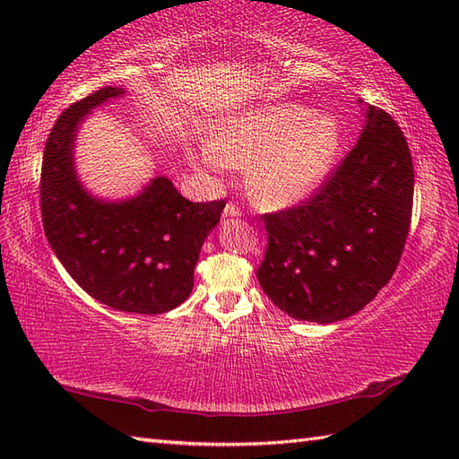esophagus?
Here are the masks:
<instances>
[{
    "instance_id": "1",
    "label": "esophagus",
    "mask_w": 459,
    "mask_h": 459,
    "mask_svg": "<svg viewBox=\"0 0 459 459\" xmlns=\"http://www.w3.org/2000/svg\"><path fill=\"white\" fill-rule=\"evenodd\" d=\"M232 217H240V209L235 207V204L229 203L227 207L222 211V219H232Z\"/></svg>"
}]
</instances>
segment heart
I'll return each mask as SVG.
<instances>
[{"mask_svg": "<svg viewBox=\"0 0 459 459\" xmlns=\"http://www.w3.org/2000/svg\"><path fill=\"white\" fill-rule=\"evenodd\" d=\"M214 168L247 165L258 203L288 209L307 201L329 178L341 152V126L331 114L276 102L224 122L207 143Z\"/></svg>", "mask_w": 459, "mask_h": 459, "instance_id": "obj_1", "label": "heart"}]
</instances>
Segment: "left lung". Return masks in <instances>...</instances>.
Listing matches in <instances>:
<instances>
[{
  "label": "left lung",
  "instance_id": "left-lung-1",
  "mask_svg": "<svg viewBox=\"0 0 459 459\" xmlns=\"http://www.w3.org/2000/svg\"><path fill=\"white\" fill-rule=\"evenodd\" d=\"M363 106L359 142L314 199L264 214V294L298 321L335 324L393 278L411 229L414 169L396 122Z\"/></svg>",
  "mask_w": 459,
  "mask_h": 459
}]
</instances>
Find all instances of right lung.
Here are the masks:
<instances>
[{
	"mask_svg": "<svg viewBox=\"0 0 459 459\" xmlns=\"http://www.w3.org/2000/svg\"><path fill=\"white\" fill-rule=\"evenodd\" d=\"M124 94L122 86H106L55 122L43 153L41 214L48 245L86 294L112 309L155 316L189 298L195 264L224 201L191 203L163 173L124 199L84 187L76 135L94 108Z\"/></svg>",
	"mask_w": 459,
	"mask_h": 459,
	"instance_id": "1",
	"label": "right lung"
}]
</instances>
